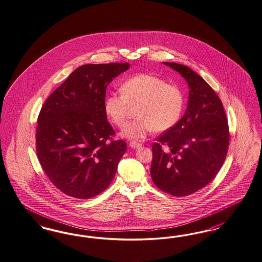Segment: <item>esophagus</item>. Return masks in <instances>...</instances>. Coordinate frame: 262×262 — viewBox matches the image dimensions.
<instances>
[{
	"mask_svg": "<svg viewBox=\"0 0 262 262\" xmlns=\"http://www.w3.org/2000/svg\"><path fill=\"white\" fill-rule=\"evenodd\" d=\"M129 146L134 148V149H137V148H140V147L142 146V144H140L139 142H136V141H132L129 143Z\"/></svg>",
	"mask_w": 262,
	"mask_h": 262,
	"instance_id": "1",
	"label": "esophagus"
}]
</instances>
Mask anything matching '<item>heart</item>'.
Listing matches in <instances>:
<instances>
[{
	"label": "heart",
	"mask_w": 262,
	"mask_h": 262,
	"mask_svg": "<svg viewBox=\"0 0 262 262\" xmlns=\"http://www.w3.org/2000/svg\"><path fill=\"white\" fill-rule=\"evenodd\" d=\"M121 94L105 99L107 117L116 126L126 124L129 107L136 105L138 118L127 124L122 136L140 140L153 130L164 132L178 123L183 109V94L177 85L151 74H139L126 79L120 86Z\"/></svg>",
	"instance_id": "obj_1"
}]
</instances>
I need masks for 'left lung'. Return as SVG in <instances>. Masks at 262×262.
<instances>
[{
	"instance_id": "obj_1",
	"label": "left lung",
	"mask_w": 262,
	"mask_h": 262,
	"mask_svg": "<svg viewBox=\"0 0 262 262\" xmlns=\"http://www.w3.org/2000/svg\"><path fill=\"white\" fill-rule=\"evenodd\" d=\"M189 86L183 117L152 145L151 178L158 188L188 196L215 178L226 158L229 129L223 105L209 84L187 66L163 62Z\"/></svg>"
}]
</instances>
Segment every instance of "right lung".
I'll list each match as a JSON object with an SVG mask.
<instances>
[{
    "mask_svg": "<svg viewBox=\"0 0 262 262\" xmlns=\"http://www.w3.org/2000/svg\"><path fill=\"white\" fill-rule=\"evenodd\" d=\"M128 63L78 67L49 96L38 117L36 150L56 188L77 199L100 194L114 178L126 153L124 140L112 141L107 122L106 88Z\"/></svg>",
    "mask_w": 262,
    "mask_h": 262,
    "instance_id": "right-lung-1",
    "label": "right lung"
}]
</instances>
